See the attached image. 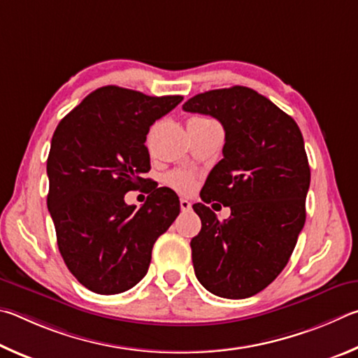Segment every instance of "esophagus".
<instances>
[{
	"label": "esophagus",
	"instance_id": "obj_1",
	"mask_svg": "<svg viewBox=\"0 0 358 358\" xmlns=\"http://www.w3.org/2000/svg\"><path fill=\"white\" fill-rule=\"evenodd\" d=\"M180 210L182 212H189L192 210V203L189 201V199H180Z\"/></svg>",
	"mask_w": 358,
	"mask_h": 358
}]
</instances>
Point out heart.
<instances>
[{
    "label": "heart",
    "mask_w": 358,
    "mask_h": 358,
    "mask_svg": "<svg viewBox=\"0 0 358 358\" xmlns=\"http://www.w3.org/2000/svg\"><path fill=\"white\" fill-rule=\"evenodd\" d=\"M208 122H214L210 119L204 117V116H195L192 117L189 124H208ZM166 182L173 187V189L182 192V193H190L193 189H195V176L189 171H173L166 176Z\"/></svg>",
    "instance_id": "1"
}]
</instances>
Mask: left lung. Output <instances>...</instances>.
I'll return each mask as SVG.
<instances>
[{"instance_id":"1","label":"left lung","mask_w":358,"mask_h":358,"mask_svg":"<svg viewBox=\"0 0 358 358\" xmlns=\"http://www.w3.org/2000/svg\"><path fill=\"white\" fill-rule=\"evenodd\" d=\"M185 111L209 115L224 129L223 159L212 168L193 204L201 231L190 242L195 275L209 292L247 299L286 267L305 224L310 165L296 121L245 86L208 91ZM228 205L220 222L205 206Z\"/></svg>"}]
</instances>
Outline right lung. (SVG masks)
Returning a JSON list of instances; mask_svg holds the SVG:
<instances>
[{
	"label": "right lung",
	"mask_w": 358,
	"mask_h": 358,
	"mask_svg": "<svg viewBox=\"0 0 358 358\" xmlns=\"http://www.w3.org/2000/svg\"><path fill=\"white\" fill-rule=\"evenodd\" d=\"M182 102V96L150 97L119 86L99 87L61 119L47 160V206L59 253L87 289L111 296L148 273L155 241L180 212L168 187L144 178L149 127ZM146 186L140 210L124 193Z\"/></svg>",
	"instance_id": "add662e5"
}]
</instances>
